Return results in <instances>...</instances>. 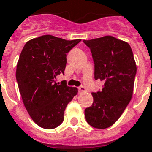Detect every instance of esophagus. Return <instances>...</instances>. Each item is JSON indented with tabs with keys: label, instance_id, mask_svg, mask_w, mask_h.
Here are the masks:
<instances>
[{
	"label": "esophagus",
	"instance_id": "esophagus-1",
	"mask_svg": "<svg viewBox=\"0 0 152 152\" xmlns=\"http://www.w3.org/2000/svg\"><path fill=\"white\" fill-rule=\"evenodd\" d=\"M78 90H79V93H85V92H86V88L84 86H80V87H78Z\"/></svg>",
	"mask_w": 152,
	"mask_h": 152
}]
</instances>
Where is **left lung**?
<instances>
[{"label":"left lung","mask_w":152,"mask_h":152,"mask_svg":"<svg viewBox=\"0 0 152 152\" xmlns=\"http://www.w3.org/2000/svg\"><path fill=\"white\" fill-rule=\"evenodd\" d=\"M84 42L93 56L94 78L104 81L102 91L92 93L93 103L85 109V118L93 127L105 129L117 122L131 100L135 61L130 45L113 36Z\"/></svg>","instance_id":"1"}]
</instances>
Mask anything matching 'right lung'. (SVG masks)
Masks as SVG:
<instances>
[{
  "label": "right lung",
  "instance_id": "1",
  "mask_svg": "<svg viewBox=\"0 0 152 152\" xmlns=\"http://www.w3.org/2000/svg\"><path fill=\"white\" fill-rule=\"evenodd\" d=\"M80 41L47 34L28 41L22 49L17 64V82L25 107L40 127L59 126L67 104L78 93L76 88L59 85L56 79L64 74L67 53Z\"/></svg>",
  "mask_w": 152,
  "mask_h": 152
}]
</instances>
